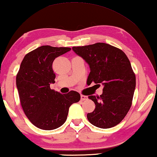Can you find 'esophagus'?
I'll return each mask as SVG.
<instances>
[{"label":"esophagus","instance_id":"1","mask_svg":"<svg viewBox=\"0 0 157 157\" xmlns=\"http://www.w3.org/2000/svg\"><path fill=\"white\" fill-rule=\"evenodd\" d=\"M80 99H81L82 101H85V100H87V99H88V98H87V96L82 95H82L80 96Z\"/></svg>","mask_w":157,"mask_h":157}]
</instances>
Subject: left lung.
<instances>
[{
	"instance_id": "left-lung-1",
	"label": "left lung",
	"mask_w": 157,
	"mask_h": 157,
	"mask_svg": "<svg viewBox=\"0 0 157 157\" xmlns=\"http://www.w3.org/2000/svg\"><path fill=\"white\" fill-rule=\"evenodd\" d=\"M90 68L88 83L103 85L100 97H88L95 109L87 114L89 122L97 127L108 129L117 125L132 106L136 77L127 56L122 50L104 43L72 47Z\"/></svg>"
}]
</instances>
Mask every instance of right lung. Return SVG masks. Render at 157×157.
Segmentation results:
<instances>
[{"label": "right lung", "mask_w": 157, "mask_h": 157, "mask_svg": "<svg viewBox=\"0 0 157 157\" xmlns=\"http://www.w3.org/2000/svg\"><path fill=\"white\" fill-rule=\"evenodd\" d=\"M70 50L43 45L25 55L21 64L16 76L21 105L28 120L39 129L60 127L67 120L70 105L80 100L78 92L63 94L50 87L56 82L52 67L54 59Z\"/></svg>", "instance_id": "right-lung-1"}]
</instances>
